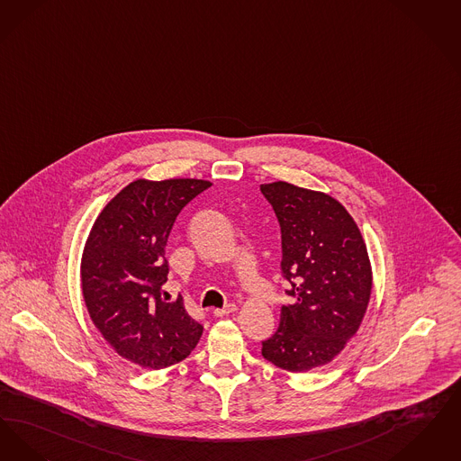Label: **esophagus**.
Returning <instances> with one entry per match:
<instances>
[{
  "label": "esophagus",
  "mask_w": 461,
  "mask_h": 461,
  "mask_svg": "<svg viewBox=\"0 0 461 461\" xmlns=\"http://www.w3.org/2000/svg\"><path fill=\"white\" fill-rule=\"evenodd\" d=\"M236 312H238V306H236V304H227L225 308H215V310H213V315H215V317H227V315L236 313Z\"/></svg>",
  "instance_id": "1"
}]
</instances>
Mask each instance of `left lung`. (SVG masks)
I'll return each mask as SVG.
<instances>
[{"instance_id": "8db88e82", "label": "left lung", "mask_w": 461, "mask_h": 461, "mask_svg": "<svg viewBox=\"0 0 461 461\" xmlns=\"http://www.w3.org/2000/svg\"><path fill=\"white\" fill-rule=\"evenodd\" d=\"M281 223L282 272L293 304L261 342L276 366L304 374L334 360L357 336L372 294V263L349 212L327 193L284 180L261 184Z\"/></svg>"}]
</instances>
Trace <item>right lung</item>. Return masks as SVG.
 Masks as SVG:
<instances>
[{
    "mask_svg": "<svg viewBox=\"0 0 461 461\" xmlns=\"http://www.w3.org/2000/svg\"><path fill=\"white\" fill-rule=\"evenodd\" d=\"M203 179H138L104 204L80 258L87 313L115 353L160 370L189 357L203 325L182 300L167 303L165 246L180 210L210 187Z\"/></svg>",
    "mask_w": 461,
    "mask_h": 461,
    "instance_id": "right-lung-1",
    "label": "right lung"
}]
</instances>
